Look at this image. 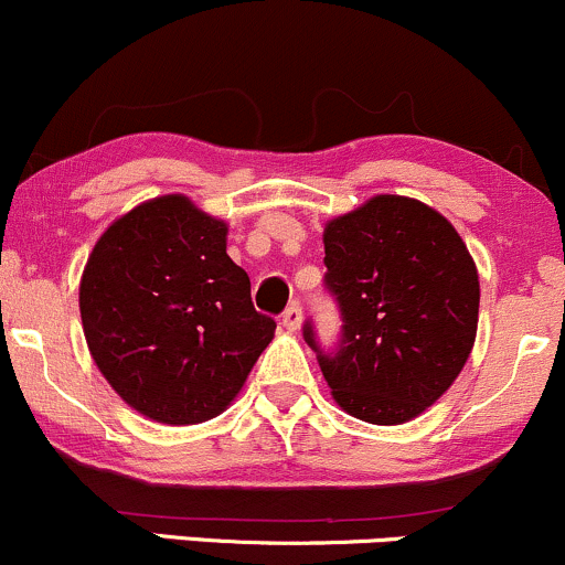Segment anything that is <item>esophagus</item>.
<instances>
[{
  "instance_id": "34e87169",
  "label": "esophagus",
  "mask_w": 565,
  "mask_h": 565,
  "mask_svg": "<svg viewBox=\"0 0 565 565\" xmlns=\"http://www.w3.org/2000/svg\"><path fill=\"white\" fill-rule=\"evenodd\" d=\"M281 324L289 332H298L300 324H302V308L300 306H289L287 311L281 313Z\"/></svg>"
}]
</instances>
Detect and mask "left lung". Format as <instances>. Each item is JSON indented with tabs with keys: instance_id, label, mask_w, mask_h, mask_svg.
Listing matches in <instances>:
<instances>
[{
	"instance_id": "8db88e82",
	"label": "left lung",
	"mask_w": 565,
	"mask_h": 565,
	"mask_svg": "<svg viewBox=\"0 0 565 565\" xmlns=\"http://www.w3.org/2000/svg\"><path fill=\"white\" fill-rule=\"evenodd\" d=\"M328 287L343 313L335 358L319 352L332 401L371 425H403L438 401L471 358L479 270L447 216L376 194L324 224Z\"/></svg>"
}]
</instances>
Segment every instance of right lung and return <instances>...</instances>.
Instances as JSON below:
<instances>
[{"label":"right lung","mask_w":565,"mask_h":565,"mask_svg":"<svg viewBox=\"0 0 565 565\" xmlns=\"http://www.w3.org/2000/svg\"><path fill=\"white\" fill-rule=\"evenodd\" d=\"M227 233L186 194H162L113 218L83 267L94 365L151 423L200 425L227 412L276 335L254 311Z\"/></svg>","instance_id":"right-lung-1"}]
</instances>
